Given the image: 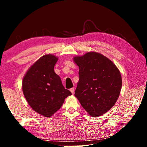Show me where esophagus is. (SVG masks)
I'll return each mask as SVG.
<instances>
[{
	"label": "esophagus",
	"instance_id": "34e87169",
	"mask_svg": "<svg viewBox=\"0 0 147 147\" xmlns=\"http://www.w3.org/2000/svg\"><path fill=\"white\" fill-rule=\"evenodd\" d=\"M70 91H71V92L73 94H74V88H71V89H70Z\"/></svg>",
	"mask_w": 147,
	"mask_h": 147
}]
</instances>
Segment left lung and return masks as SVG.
Masks as SVG:
<instances>
[{
    "instance_id": "obj_1",
    "label": "left lung",
    "mask_w": 147,
    "mask_h": 147,
    "mask_svg": "<svg viewBox=\"0 0 147 147\" xmlns=\"http://www.w3.org/2000/svg\"><path fill=\"white\" fill-rule=\"evenodd\" d=\"M73 60L79 67L74 96L93 117L103 115L115 105L120 94V71L110 59L95 52L75 56Z\"/></svg>"
}]
</instances>
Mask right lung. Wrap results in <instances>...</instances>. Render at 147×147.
Returning <instances> with one entry per match:
<instances>
[{
  "label": "right lung",
  "mask_w": 147,
  "mask_h": 147,
  "mask_svg": "<svg viewBox=\"0 0 147 147\" xmlns=\"http://www.w3.org/2000/svg\"><path fill=\"white\" fill-rule=\"evenodd\" d=\"M58 58L53 54L41 57L24 75L22 89L26 101L37 113L50 117L61 108L65 98L71 95L65 89L54 67Z\"/></svg>",
  "instance_id": "obj_1"
}]
</instances>
